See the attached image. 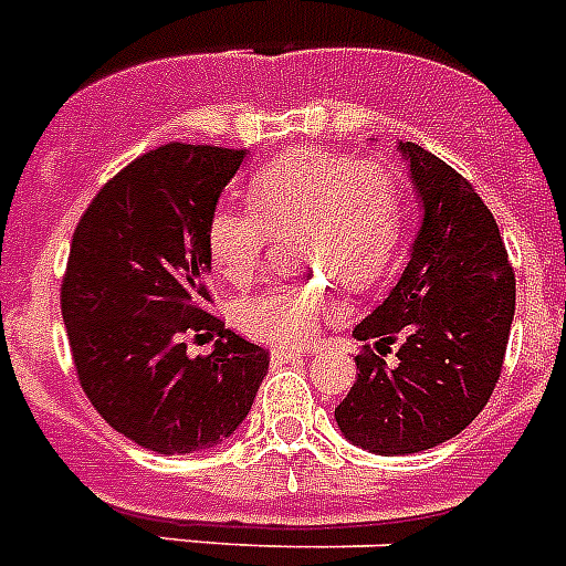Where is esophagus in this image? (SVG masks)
Segmentation results:
<instances>
[{
	"label": "esophagus",
	"mask_w": 566,
	"mask_h": 566,
	"mask_svg": "<svg viewBox=\"0 0 566 566\" xmlns=\"http://www.w3.org/2000/svg\"><path fill=\"white\" fill-rule=\"evenodd\" d=\"M273 363H298V359H305L307 350L302 348H273Z\"/></svg>",
	"instance_id": "34e87169"
}]
</instances>
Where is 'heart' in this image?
<instances>
[{"label": "heart", "mask_w": 566, "mask_h": 566, "mask_svg": "<svg viewBox=\"0 0 566 566\" xmlns=\"http://www.w3.org/2000/svg\"><path fill=\"white\" fill-rule=\"evenodd\" d=\"M247 198L253 210L218 207L207 224L210 259L227 282H247L264 261L270 232L298 230V259L354 291L379 279L402 227L400 178L382 160L293 149L261 166ZM339 298L325 282L275 284L241 298V331L273 345H302Z\"/></svg>", "instance_id": "heart-1"}]
</instances>
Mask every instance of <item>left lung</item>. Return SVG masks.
I'll use <instances>...</instances> for the list:
<instances>
[{"label": "left lung", "mask_w": 566, "mask_h": 566, "mask_svg": "<svg viewBox=\"0 0 566 566\" xmlns=\"http://www.w3.org/2000/svg\"><path fill=\"white\" fill-rule=\"evenodd\" d=\"M397 151L420 227L400 282L354 327L377 350L400 339L397 363L356 356V382L334 411L348 443L382 458L434 449L481 415L515 319V273L481 195L422 146Z\"/></svg>", "instance_id": "obj_1"}]
</instances>
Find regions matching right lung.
Wrapping results in <instances>:
<instances>
[{
    "label": "right lung",
    "mask_w": 566,
    "mask_h": 566,
    "mask_svg": "<svg viewBox=\"0 0 566 566\" xmlns=\"http://www.w3.org/2000/svg\"><path fill=\"white\" fill-rule=\"evenodd\" d=\"M247 149L166 144L114 175L71 239L63 319L99 417L158 454L235 434L268 377V350L207 313V224ZM189 335H218L189 357Z\"/></svg>",
    "instance_id": "obj_1"
}]
</instances>
